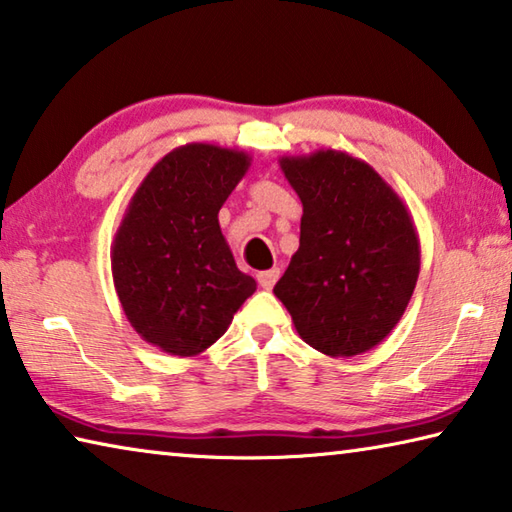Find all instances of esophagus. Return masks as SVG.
Returning <instances> with one entry per match:
<instances>
[{
    "label": "esophagus",
    "instance_id": "esophagus-1",
    "mask_svg": "<svg viewBox=\"0 0 512 512\" xmlns=\"http://www.w3.org/2000/svg\"><path fill=\"white\" fill-rule=\"evenodd\" d=\"M277 277H280V268H268V271H259L257 273V282L262 289H273V284L277 282Z\"/></svg>",
    "mask_w": 512,
    "mask_h": 512
}]
</instances>
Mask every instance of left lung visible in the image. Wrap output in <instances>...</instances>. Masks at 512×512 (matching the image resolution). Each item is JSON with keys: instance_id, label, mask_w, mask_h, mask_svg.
<instances>
[{"instance_id": "left-lung-1", "label": "left lung", "mask_w": 512, "mask_h": 512, "mask_svg": "<svg viewBox=\"0 0 512 512\" xmlns=\"http://www.w3.org/2000/svg\"><path fill=\"white\" fill-rule=\"evenodd\" d=\"M280 169L302 219L300 248L273 293L314 350L343 359L368 352L400 323L420 275L409 207L345 151L284 155Z\"/></svg>"}]
</instances>
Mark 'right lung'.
<instances>
[{"instance_id":"add662e5","label":"right lung","mask_w":512,"mask_h":512,"mask_svg":"<svg viewBox=\"0 0 512 512\" xmlns=\"http://www.w3.org/2000/svg\"><path fill=\"white\" fill-rule=\"evenodd\" d=\"M250 160L214 144L178 146L146 173L112 239V282L128 323L173 357L219 341L257 289L219 225Z\"/></svg>"}]
</instances>
